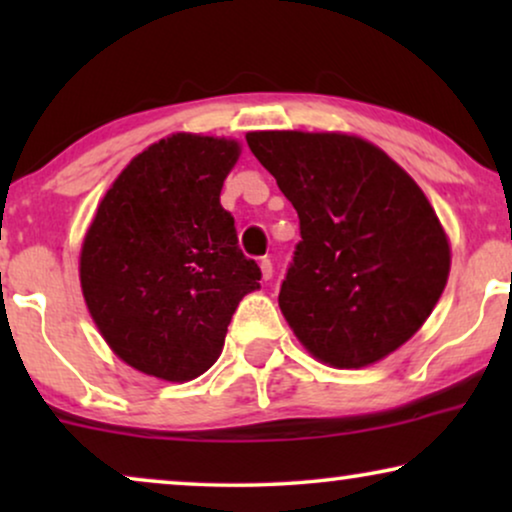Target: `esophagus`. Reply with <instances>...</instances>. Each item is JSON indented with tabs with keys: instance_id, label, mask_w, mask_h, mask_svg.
I'll use <instances>...</instances> for the list:
<instances>
[{
	"instance_id": "esophagus-1",
	"label": "esophagus",
	"mask_w": 512,
	"mask_h": 512,
	"mask_svg": "<svg viewBox=\"0 0 512 512\" xmlns=\"http://www.w3.org/2000/svg\"><path fill=\"white\" fill-rule=\"evenodd\" d=\"M261 272H263L265 282H268V279H272V272H275V270H272V261H270L268 256H265L263 261H261Z\"/></svg>"
}]
</instances>
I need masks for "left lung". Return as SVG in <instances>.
<instances>
[{
  "mask_svg": "<svg viewBox=\"0 0 512 512\" xmlns=\"http://www.w3.org/2000/svg\"><path fill=\"white\" fill-rule=\"evenodd\" d=\"M247 144L300 219L279 289L298 340L363 368L419 331L450 275V244L415 181L359 137L249 132Z\"/></svg>",
  "mask_w": 512,
  "mask_h": 512,
  "instance_id": "1",
  "label": "left lung"
}]
</instances>
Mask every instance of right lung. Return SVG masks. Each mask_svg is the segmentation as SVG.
<instances>
[{"label":"right lung","instance_id":"right-lung-1","mask_svg":"<svg viewBox=\"0 0 512 512\" xmlns=\"http://www.w3.org/2000/svg\"><path fill=\"white\" fill-rule=\"evenodd\" d=\"M228 139L172 135L118 174L81 249V289L109 347L132 368L186 382L219 359L261 268L242 254L223 179Z\"/></svg>","mask_w":512,"mask_h":512}]
</instances>
